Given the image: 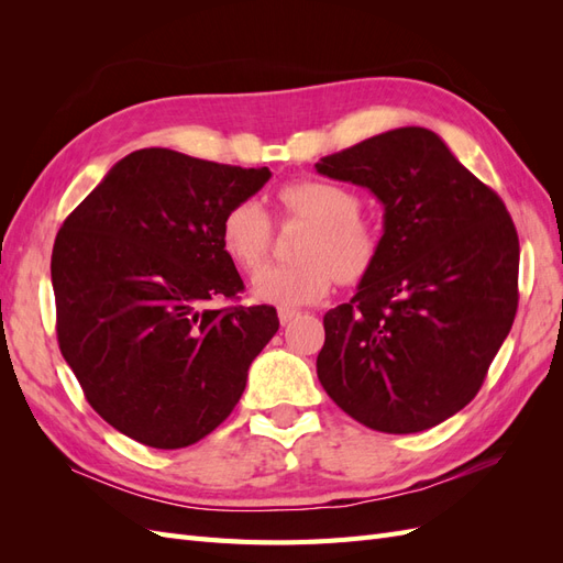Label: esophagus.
I'll return each instance as SVG.
<instances>
[{
	"label": "esophagus",
	"instance_id": "1",
	"mask_svg": "<svg viewBox=\"0 0 563 563\" xmlns=\"http://www.w3.org/2000/svg\"><path fill=\"white\" fill-rule=\"evenodd\" d=\"M298 314H300V312L294 310V308H279V321L284 323V327H286V323H291Z\"/></svg>",
	"mask_w": 563,
	"mask_h": 563
}]
</instances>
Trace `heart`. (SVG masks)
I'll use <instances>...</instances> for the list:
<instances>
[{"mask_svg":"<svg viewBox=\"0 0 563 563\" xmlns=\"http://www.w3.org/2000/svg\"><path fill=\"white\" fill-rule=\"evenodd\" d=\"M286 213L305 218L312 230L300 246V263L267 265L253 277V296L300 308L321 300L335 279L360 282L378 261L380 234L360 216V197L350 187L305 178L286 183L279 190ZM220 242L230 258L246 272L258 269L269 253L272 220L261 201H236L220 223Z\"/></svg>","mask_w":563,"mask_h":563,"instance_id":"heart-1","label":"heart"}]
</instances>
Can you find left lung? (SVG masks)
<instances>
[{
	"instance_id": "8db88e82",
	"label": "left lung",
	"mask_w": 563,
	"mask_h": 563,
	"mask_svg": "<svg viewBox=\"0 0 563 563\" xmlns=\"http://www.w3.org/2000/svg\"><path fill=\"white\" fill-rule=\"evenodd\" d=\"M314 166L368 187L385 209L378 261L350 302L323 314L319 383L371 430H430L476 397L512 329V218L422 126L373 135Z\"/></svg>"
}]
</instances>
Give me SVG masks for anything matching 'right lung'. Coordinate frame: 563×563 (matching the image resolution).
Returning <instances> with one entry per match:
<instances>
[{
  "instance_id": "right-lung-1",
  "label": "right lung",
  "mask_w": 563,
  "mask_h": 563,
  "mask_svg": "<svg viewBox=\"0 0 563 563\" xmlns=\"http://www.w3.org/2000/svg\"><path fill=\"white\" fill-rule=\"evenodd\" d=\"M269 168L135 150L65 218L51 255L56 333L93 411L152 449H185L240 401L277 310L216 308L244 291L220 242Z\"/></svg>"
}]
</instances>
